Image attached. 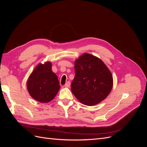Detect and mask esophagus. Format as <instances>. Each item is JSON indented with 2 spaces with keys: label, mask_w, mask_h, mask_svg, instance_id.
<instances>
[{
  "label": "esophagus",
  "mask_w": 147,
  "mask_h": 147,
  "mask_svg": "<svg viewBox=\"0 0 147 147\" xmlns=\"http://www.w3.org/2000/svg\"><path fill=\"white\" fill-rule=\"evenodd\" d=\"M70 86V82L69 81L67 82V83L65 84V85H64V86H65V88H69Z\"/></svg>",
  "instance_id": "34e87169"
}]
</instances>
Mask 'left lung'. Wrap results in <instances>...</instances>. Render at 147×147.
Returning a JSON list of instances; mask_svg holds the SVG:
<instances>
[{"mask_svg":"<svg viewBox=\"0 0 147 147\" xmlns=\"http://www.w3.org/2000/svg\"><path fill=\"white\" fill-rule=\"evenodd\" d=\"M75 72L71 90L83 104H97L109 94L113 86L112 75L98 57L84 53L75 61Z\"/></svg>","mask_w":147,"mask_h":147,"instance_id":"left-lung-1","label":"left lung"}]
</instances>
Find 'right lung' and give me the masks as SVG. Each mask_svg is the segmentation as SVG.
<instances>
[{
    "label": "right lung",
    "instance_id": "obj_1",
    "mask_svg": "<svg viewBox=\"0 0 147 147\" xmlns=\"http://www.w3.org/2000/svg\"><path fill=\"white\" fill-rule=\"evenodd\" d=\"M28 90L35 100L47 103L53 99L60 85L56 75L51 70V63L38 64L30 75L27 82Z\"/></svg>",
    "mask_w": 147,
    "mask_h": 147
}]
</instances>
